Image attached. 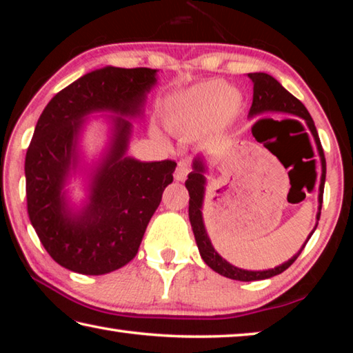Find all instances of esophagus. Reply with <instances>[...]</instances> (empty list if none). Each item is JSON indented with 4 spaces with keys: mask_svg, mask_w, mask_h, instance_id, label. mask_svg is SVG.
<instances>
[{
    "mask_svg": "<svg viewBox=\"0 0 353 353\" xmlns=\"http://www.w3.org/2000/svg\"><path fill=\"white\" fill-rule=\"evenodd\" d=\"M188 172H190V165L187 160H182V162H179V165H177V170L174 172V179L176 181L183 182L185 179H187Z\"/></svg>",
    "mask_w": 353,
    "mask_h": 353,
    "instance_id": "esophagus-1",
    "label": "esophagus"
}]
</instances>
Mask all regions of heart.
<instances>
[{
    "label": "heart",
    "instance_id": "heart-1",
    "mask_svg": "<svg viewBox=\"0 0 353 353\" xmlns=\"http://www.w3.org/2000/svg\"><path fill=\"white\" fill-rule=\"evenodd\" d=\"M241 107V97L223 81H210L191 88L179 98L168 115L170 129L191 134L210 123L225 126Z\"/></svg>",
    "mask_w": 353,
    "mask_h": 353
}]
</instances>
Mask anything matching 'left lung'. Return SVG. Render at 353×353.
Wrapping results in <instances>:
<instances>
[{"label": "left lung", "instance_id": "8db88e82", "mask_svg": "<svg viewBox=\"0 0 353 353\" xmlns=\"http://www.w3.org/2000/svg\"><path fill=\"white\" fill-rule=\"evenodd\" d=\"M248 77L254 82V99H252V105H250L249 110V118H255L259 115H263V113H286V115H294L299 117L301 119L305 121V124L312 132L316 148H318V154L321 159V183H319V196H318V214H316V224L314 229L312 230V234L308 235L307 241L312 238L313 232L318 227V221L321 218V208H322V194H324V183H325V157H324V151H322L321 141H319V135L318 130H316L313 118L310 117L308 110L305 109L301 101H299L296 97L286 90V88L282 87L277 79H274L271 74L266 73H249ZM261 121V119H260ZM205 172H207V165H205V159L204 155H198L193 160V171L188 174L187 182H185V187L188 190L190 194V205H188V216H190V223H191V229H193L194 234V240L196 244H198L199 254L202 256V260L207 263V266H210L214 272L221 274L227 279L232 280H240V282H254V280H265V279H271L277 274H282L285 270L292 265L299 256V254L302 252V249L305 248L307 241L303 243V246L296 255H292L288 261L282 263L272 270H265V271H248V270H241V268H236L234 265H230L229 261L224 260L216 250H214L213 244L208 238V234L205 230V224H204V218H202V205H204V196H205V185H207V179H205Z\"/></svg>", "mask_w": 353, "mask_h": 353}]
</instances>
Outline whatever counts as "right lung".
Instances as JSON below:
<instances>
[{
    "mask_svg": "<svg viewBox=\"0 0 353 353\" xmlns=\"http://www.w3.org/2000/svg\"><path fill=\"white\" fill-rule=\"evenodd\" d=\"M157 71H90L59 92L39 118L25 162L28 213L46 252L70 271L103 276L128 265L172 182V160L140 162L128 155L129 118L143 115ZM104 111L112 113L105 116L110 143L89 169L88 199L74 208L64 185L80 168L79 140L88 117Z\"/></svg>",
    "mask_w": 353,
    "mask_h": 353,
    "instance_id": "1",
    "label": "right lung"
}]
</instances>
